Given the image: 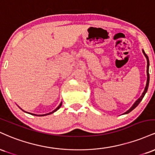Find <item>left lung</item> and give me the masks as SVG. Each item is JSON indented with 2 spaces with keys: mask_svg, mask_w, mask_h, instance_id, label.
<instances>
[{
  "mask_svg": "<svg viewBox=\"0 0 155 155\" xmlns=\"http://www.w3.org/2000/svg\"><path fill=\"white\" fill-rule=\"evenodd\" d=\"M143 54H144V56L146 57V58H147V84H146V87H145V89H144V91H143V93H142L141 96H140V97H139V98H138V100H137V101H136V102L134 103V104L133 105L132 107H131L130 108L129 110H127V111H126V112H124V114H128V113H130V112L131 111H133V110L134 109V108H136V106H138V105L140 104V101H142V99H143V97H144V95H145L146 92H147V90H148V87H149V58H148V56H147V55L146 54V53L144 52V51H143Z\"/></svg>",
  "mask_w": 155,
  "mask_h": 155,
  "instance_id": "left-lung-1",
  "label": "left lung"
}]
</instances>
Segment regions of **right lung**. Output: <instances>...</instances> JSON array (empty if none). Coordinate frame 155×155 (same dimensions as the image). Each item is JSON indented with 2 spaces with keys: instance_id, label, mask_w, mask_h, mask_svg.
I'll return each instance as SVG.
<instances>
[{
  "instance_id": "1",
  "label": "right lung",
  "mask_w": 155,
  "mask_h": 155,
  "mask_svg": "<svg viewBox=\"0 0 155 155\" xmlns=\"http://www.w3.org/2000/svg\"><path fill=\"white\" fill-rule=\"evenodd\" d=\"M61 106H62V102L60 103V104L59 105V106H58V108H55V109L54 110V111H51V112H50V113H49V114H41V115L40 114V115H37V114H31V113H29V114H32V115H35V116H41H41H46V115H49V114H51L54 113V112H55V111H58V110L59 109V108H60V107H61ZM21 109H22V108H21Z\"/></svg>"
}]
</instances>
